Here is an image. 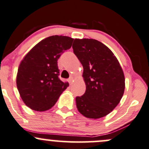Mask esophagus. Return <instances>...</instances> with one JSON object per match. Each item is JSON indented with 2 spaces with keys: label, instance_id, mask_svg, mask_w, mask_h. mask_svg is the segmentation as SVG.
<instances>
[{
  "label": "esophagus",
  "instance_id": "esophagus-1",
  "mask_svg": "<svg viewBox=\"0 0 149 149\" xmlns=\"http://www.w3.org/2000/svg\"><path fill=\"white\" fill-rule=\"evenodd\" d=\"M73 77H70L69 79H68V82H69V84H70V85H71V84H72V82H73Z\"/></svg>",
  "mask_w": 149,
  "mask_h": 149
}]
</instances>
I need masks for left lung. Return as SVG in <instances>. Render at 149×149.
Returning <instances> with one entry per match:
<instances>
[{
	"instance_id": "8db88e82",
	"label": "left lung",
	"mask_w": 149,
	"mask_h": 149,
	"mask_svg": "<svg viewBox=\"0 0 149 149\" xmlns=\"http://www.w3.org/2000/svg\"><path fill=\"white\" fill-rule=\"evenodd\" d=\"M74 54L84 68L86 92L76 98L78 111L88 118L106 116L123 97L125 77L118 59L103 43L95 39H74Z\"/></svg>"
}]
</instances>
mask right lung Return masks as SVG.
I'll return each mask as SVG.
<instances>
[{
    "label": "right lung",
    "instance_id": "right-lung-1",
    "mask_svg": "<svg viewBox=\"0 0 149 149\" xmlns=\"http://www.w3.org/2000/svg\"><path fill=\"white\" fill-rule=\"evenodd\" d=\"M73 38L52 36L37 43L20 63L16 76L18 92L32 110L45 111L57 102L68 86L58 78V59L72 46Z\"/></svg>",
    "mask_w": 149,
    "mask_h": 149
}]
</instances>
